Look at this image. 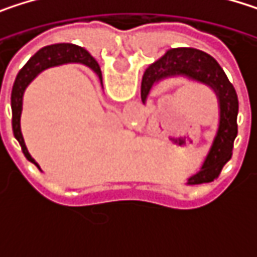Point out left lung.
Listing matches in <instances>:
<instances>
[{
  "instance_id": "1",
  "label": "left lung",
  "mask_w": 257,
  "mask_h": 257,
  "mask_svg": "<svg viewBox=\"0 0 257 257\" xmlns=\"http://www.w3.org/2000/svg\"><path fill=\"white\" fill-rule=\"evenodd\" d=\"M183 77L189 81L204 84L211 89L217 98L219 125L211 147L199 168L187 179V184H202L214 181L220 176L222 168L232 158L233 141L238 134V96L228 80L223 68L208 53L192 49H170L162 58L153 62L144 73L141 81V101L147 102L152 89L167 78Z\"/></svg>"
}]
</instances>
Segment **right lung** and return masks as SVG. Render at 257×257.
Instances as JSON below:
<instances>
[{"instance_id": "right-lung-1", "label": "right lung", "mask_w": 257, "mask_h": 257, "mask_svg": "<svg viewBox=\"0 0 257 257\" xmlns=\"http://www.w3.org/2000/svg\"><path fill=\"white\" fill-rule=\"evenodd\" d=\"M64 64H81L87 68H90L102 84V76H101V68L98 65V62L90 56V53L87 50H84L83 47L76 46V44H70V43H61V44H52V46H46L43 49H40L25 65L24 68L18 73L16 80L13 83V89H12V126H13V134L15 138L19 141L22 152L25 155V158L37 165V168L41 171L40 165L35 162V159L29 155L28 149H26L25 140L22 135V129H21V114H22V105H24V93L28 84L37 77L41 71L52 68V67H58V65H64Z\"/></svg>"}]
</instances>
